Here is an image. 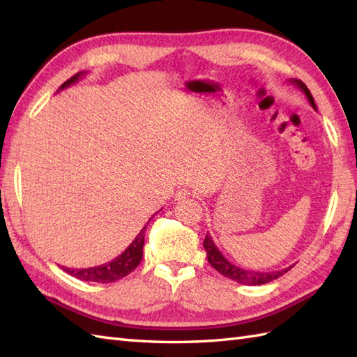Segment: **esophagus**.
Instances as JSON below:
<instances>
[{
    "label": "esophagus",
    "mask_w": 357,
    "mask_h": 357,
    "mask_svg": "<svg viewBox=\"0 0 357 357\" xmlns=\"http://www.w3.org/2000/svg\"><path fill=\"white\" fill-rule=\"evenodd\" d=\"M192 193H190V190H187V188H179V190L174 193V199L176 201H181V199H185V198H188V196H190Z\"/></svg>",
    "instance_id": "34e87169"
}]
</instances>
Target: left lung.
Returning <instances> with one entry per match:
<instances>
[{
	"mask_svg": "<svg viewBox=\"0 0 357 357\" xmlns=\"http://www.w3.org/2000/svg\"><path fill=\"white\" fill-rule=\"evenodd\" d=\"M290 82H291V84H294L296 87H299L302 92L305 93L310 105H312L314 110H317L313 96H312V93H310V90L307 89L304 82H302L301 79H290ZM204 248H206L207 259L211 264V267H213L216 271L221 273L222 276L229 278V279L234 280V282H239L242 285H262V284L271 282V280H275L279 276L285 275V273L291 268V267H288V268H284V270L270 271V273L241 268V267H238V265H234L230 261L225 259L224 255L219 252V248L215 245V242H213V239H211L208 233H207L206 239H204Z\"/></svg>",
	"mask_w": 357,
	"mask_h": 357,
	"instance_id": "obj_1",
	"label": "left lung"
}]
</instances>
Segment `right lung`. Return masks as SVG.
Returning a JSON list of instances; mask_svg holds the SVG:
<instances>
[{
  "label": "right lung",
  "mask_w": 357,
  "mask_h": 357,
  "mask_svg": "<svg viewBox=\"0 0 357 357\" xmlns=\"http://www.w3.org/2000/svg\"><path fill=\"white\" fill-rule=\"evenodd\" d=\"M84 75L86 72H78L75 77L67 79L64 84L59 87V90H63L66 87L75 84V82H78L82 77H84ZM144 234H146V227L139 231V234L135 238L132 244L110 262L96 265V267H90V268H67V267H61V268L77 279L89 280V282H100V284L115 282V280H119L124 276L130 275V273L139 265L142 259Z\"/></svg>",
  "instance_id": "right-lung-1"
}]
</instances>
